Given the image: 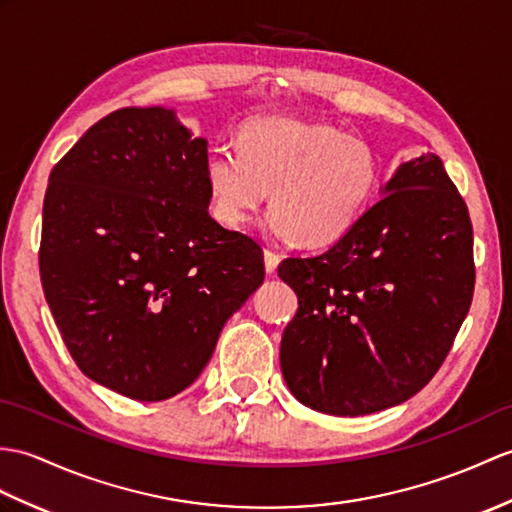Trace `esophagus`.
<instances>
[{
	"mask_svg": "<svg viewBox=\"0 0 512 512\" xmlns=\"http://www.w3.org/2000/svg\"><path fill=\"white\" fill-rule=\"evenodd\" d=\"M279 261H281V257H279L277 253L268 251V248H266V251H264V264H266V272H268V275H275Z\"/></svg>",
	"mask_w": 512,
	"mask_h": 512,
	"instance_id": "esophagus-1",
	"label": "esophagus"
}]
</instances>
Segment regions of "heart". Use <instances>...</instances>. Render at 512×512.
Segmentation results:
<instances>
[{"instance_id": "b5f03b06", "label": "heart", "mask_w": 512, "mask_h": 512, "mask_svg": "<svg viewBox=\"0 0 512 512\" xmlns=\"http://www.w3.org/2000/svg\"><path fill=\"white\" fill-rule=\"evenodd\" d=\"M207 187L227 227H244L264 205V229L283 244L331 246L349 235L371 207L382 163L364 139L336 126L259 117L237 133V148L209 152Z\"/></svg>"}]
</instances>
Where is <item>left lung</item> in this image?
Instances as JSON below:
<instances>
[{
    "label": "left lung",
    "mask_w": 512,
    "mask_h": 512,
    "mask_svg": "<svg viewBox=\"0 0 512 512\" xmlns=\"http://www.w3.org/2000/svg\"><path fill=\"white\" fill-rule=\"evenodd\" d=\"M384 194L323 255L279 264L299 296L281 338L283 379L303 406L334 417L417 395L473 299V229L443 161L427 152L403 163Z\"/></svg>",
    "instance_id": "left-lung-1"
}]
</instances>
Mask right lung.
I'll return each instance as SVG.
<instances>
[{"instance_id": "1", "label": "right lung", "mask_w": 512, "mask_h": 512, "mask_svg": "<svg viewBox=\"0 0 512 512\" xmlns=\"http://www.w3.org/2000/svg\"><path fill=\"white\" fill-rule=\"evenodd\" d=\"M207 141L161 106L102 117L54 165L43 200L45 301L78 368L137 401L185 390L264 253L209 216Z\"/></svg>"}]
</instances>
